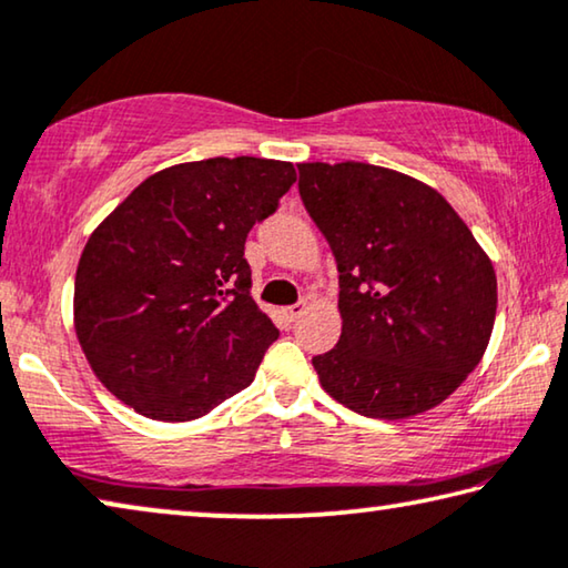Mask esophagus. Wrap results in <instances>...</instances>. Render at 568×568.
Masks as SVG:
<instances>
[{"label": "esophagus", "mask_w": 568, "mask_h": 568, "mask_svg": "<svg viewBox=\"0 0 568 568\" xmlns=\"http://www.w3.org/2000/svg\"><path fill=\"white\" fill-rule=\"evenodd\" d=\"M303 313H305V303H295V305H287V308H283V316L291 323L298 321Z\"/></svg>", "instance_id": "obj_1"}]
</instances>
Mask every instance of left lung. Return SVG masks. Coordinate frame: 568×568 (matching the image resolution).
Listing matches in <instances>:
<instances>
[{
    "label": "left lung",
    "mask_w": 568,
    "mask_h": 568,
    "mask_svg": "<svg viewBox=\"0 0 568 568\" xmlns=\"http://www.w3.org/2000/svg\"><path fill=\"white\" fill-rule=\"evenodd\" d=\"M301 200L338 265L341 338L313 358L333 399L374 419L443 404L488 348L498 281L437 189L402 171L298 164Z\"/></svg>",
    "instance_id": "obj_1"
}]
</instances>
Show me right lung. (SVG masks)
Returning a JSON list of instances; mask_svg holds the SVG:
<instances>
[{
  "label": "right lung",
  "mask_w": 568,
  "mask_h": 568,
  "mask_svg": "<svg viewBox=\"0 0 568 568\" xmlns=\"http://www.w3.org/2000/svg\"><path fill=\"white\" fill-rule=\"evenodd\" d=\"M291 161L214 156L161 169L88 237L73 326L115 399L192 422L255 379L277 328L252 301L245 240L293 186Z\"/></svg>",
  "instance_id": "right-lung-1"
}]
</instances>
